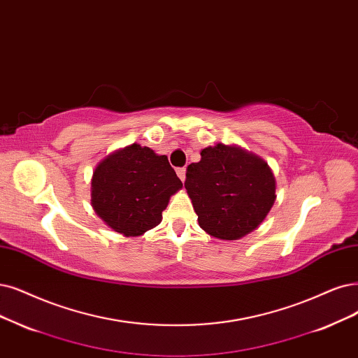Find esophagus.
<instances>
[{
	"instance_id": "34e87169",
	"label": "esophagus",
	"mask_w": 358,
	"mask_h": 358,
	"mask_svg": "<svg viewBox=\"0 0 358 358\" xmlns=\"http://www.w3.org/2000/svg\"><path fill=\"white\" fill-rule=\"evenodd\" d=\"M177 176L181 181H186V168H177Z\"/></svg>"
}]
</instances>
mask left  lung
Listing matches in <instances>:
<instances>
[{
	"label": "left lung",
	"instance_id": "left-lung-1",
	"mask_svg": "<svg viewBox=\"0 0 358 358\" xmlns=\"http://www.w3.org/2000/svg\"><path fill=\"white\" fill-rule=\"evenodd\" d=\"M187 194L203 231L220 241H239L261 226L275 202L268 164L237 144L209 145L186 172Z\"/></svg>",
	"mask_w": 358,
	"mask_h": 358
}]
</instances>
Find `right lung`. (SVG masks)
<instances>
[{
  "mask_svg": "<svg viewBox=\"0 0 358 358\" xmlns=\"http://www.w3.org/2000/svg\"><path fill=\"white\" fill-rule=\"evenodd\" d=\"M182 182L165 155L132 143L109 153L91 178V206L113 231L141 236L162 221Z\"/></svg>",
  "mask_w": 358,
  "mask_h": 358,
  "instance_id": "right-lung-1",
  "label": "right lung"
}]
</instances>
